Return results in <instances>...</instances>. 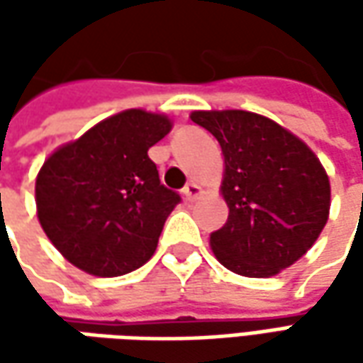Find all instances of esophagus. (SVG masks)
Listing matches in <instances>:
<instances>
[{
  "mask_svg": "<svg viewBox=\"0 0 363 363\" xmlns=\"http://www.w3.org/2000/svg\"><path fill=\"white\" fill-rule=\"evenodd\" d=\"M182 194H184V198H186L188 202H194L202 191H200V188H198L196 184H191V182H189V184H186V188L182 189Z\"/></svg>",
  "mask_w": 363,
  "mask_h": 363,
  "instance_id": "1",
  "label": "esophagus"
}]
</instances>
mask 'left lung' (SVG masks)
<instances>
[{
	"label": "left lung",
	"mask_w": 363,
	"mask_h": 363,
	"mask_svg": "<svg viewBox=\"0 0 363 363\" xmlns=\"http://www.w3.org/2000/svg\"><path fill=\"white\" fill-rule=\"evenodd\" d=\"M191 121L224 153L230 212L210 234L216 258L242 277H272L299 260L329 216V179L315 153L274 121L248 111H196Z\"/></svg>",
	"instance_id": "left-lung-1"
}]
</instances>
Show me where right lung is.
<instances>
[{"mask_svg":"<svg viewBox=\"0 0 363 363\" xmlns=\"http://www.w3.org/2000/svg\"><path fill=\"white\" fill-rule=\"evenodd\" d=\"M169 129L167 117L131 108L101 121L42 165L38 218L74 267L119 277L153 257L165 220L182 202L147 155Z\"/></svg>","mask_w":363,"mask_h":363,"instance_id":"1","label":"right lung"}]
</instances>
